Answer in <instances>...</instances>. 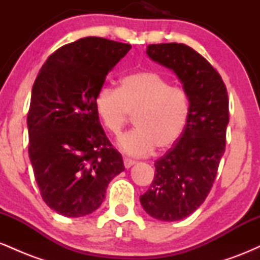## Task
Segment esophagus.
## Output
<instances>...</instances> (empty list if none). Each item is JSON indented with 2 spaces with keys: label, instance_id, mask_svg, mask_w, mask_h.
Returning <instances> with one entry per match:
<instances>
[{
  "label": "esophagus",
  "instance_id": "1",
  "mask_svg": "<svg viewBox=\"0 0 260 260\" xmlns=\"http://www.w3.org/2000/svg\"><path fill=\"white\" fill-rule=\"evenodd\" d=\"M134 164H136V161L132 160V159H128V157H124V159H123V165H124V168H126V169H129L131 166L134 165Z\"/></svg>",
  "mask_w": 260,
  "mask_h": 260
}]
</instances>
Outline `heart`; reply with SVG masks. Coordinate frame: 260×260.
<instances>
[{
	"label": "heart",
	"mask_w": 260,
	"mask_h": 260,
	"mask_svg": "<svg viewBox=\"0 0 260 260\" xmlns=\"http://www.w3.org/2000/svg\"><path fill=\"white\" fill-rule=\"evenodd\" d=\"M95 111L104 127L118 134L134 115L136 128L118 138V148L133 156H144L155 148L169 150L181 138L189 118L187 90L172 85L154 71L124 76L120 88L104 85L94 99Z\"/></svg>",
	"instance_id": "1"
}]
</instances>
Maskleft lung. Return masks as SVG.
<instances>
[{"label": "left lung", "mask_w": 260, "mask_h": 260, "mask_svg": "<svg viewBox=\"0 0 260 260\" xmlns=\"http://www.w3.org/2000/svg\"><path fill=\"white\" fill-rule=\"evenodd\" d=\"M147 53L174 71L189 95V118L183 134L155 161L154 180L140 196L149 215L176 221L201 207L215 181L226 147L228 90L215 68L187 45L151 44Z\"/></svg>", "instance_id": "left-lung-1"}]
</instances>
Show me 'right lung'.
<instances>
[{
	"label": "right lung",
	"mask_w": 260,
	"mask_h": 260,
	"mask_svg": "<svg viewBox=\"0 0 260 260\" xmlns=\"http://www.w3.org/2000/svg\"><path fill=\"white\" fill-rule=\"evenodd\" d=\"M129 44L83 38L63 45L38 73L29 107V157L44 202L68 217L88 215L124 170L95 111L96 91Z\"/></svg>",
	"instance_id": "add662e5"
}]
</instances>
